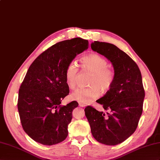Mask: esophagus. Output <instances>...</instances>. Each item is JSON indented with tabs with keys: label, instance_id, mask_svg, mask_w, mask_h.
Returning a JSON list of instances; mask_svg holds the SVG:
<instances>
[{
	"label": "esophagus",
	"instance_id": "34e87169",
	"mask_svg": "<svg viewBox=\"0 0 160 160\" xmlns=\"http://www.w3.org/2000/svg\"><path fill=\"white\" fill-rule=\"evenodd\" d=\"M79 107H85V105L84 104L79 103Z\"/></svg>",
	"mask_w": 160,
	"mask_h": 160
}]
</instances>
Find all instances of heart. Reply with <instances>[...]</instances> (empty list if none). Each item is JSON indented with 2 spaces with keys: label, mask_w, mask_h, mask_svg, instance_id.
Masks as SVG:
<instances>
[{
  "label": "heart",
  "mask_w": 160,
  "mask_h": 160,
  "mask_svg": "<svg viewBox=\"0 0 160 160\" xmlns=\"http://www.w3.org/2000/svg\"><path fill=\"white\" fill-rule=\"evenodd\" d=\"M82 68L93 72L88 88H79L71 94V98L83 104H87L98 98L100 90L106 92L110 89L114 81V74L108 68V62L103 57L96 53H92L81 58ZM79 72L75 62H70L66 69L65 76L67 83L70 88L76 86L77 78Z\"/></svg>",
  "instance_id": "b5f03b06"
}]
</instances>
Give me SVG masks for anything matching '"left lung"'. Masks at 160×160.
I'll use <instances>...</instances> for the list:
<instances>
[{"label":"left lung","mask_w":160,"mask_h":160,"mask_svg":"<svg viewBox=\"0 0 160 160\" xmlns=\"http://www.w3.org/2000/svg\"><path fill=\"white\" fill-rule=\"evenodd\" d=\"M91 48L111 62L114 81L106 94L96 100L107 112L88 106L85 116L97 141L116 145L134 133L142 115L145 90L141 72L136 62L113 44L94 41Z\"/></svg>","instance_id":"left-lung-1"}]
</instances>
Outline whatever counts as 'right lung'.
I'll return each instance as SVG.
<instances>
[{
	"label": "right lung",
	"mask_w": 160,
	"mask_h": 160,
	"mask_svg": "<svg viewBox=\"0 0 160 160\" xmlns=\"http://www.w3.org/2000/svg\"><path fill=\"white\" fill-rule=\"evenodd\" d=\"M88 45L81 38L57 42L30 66L19 89L18 108L23 129L34 141L53 145L67 137L72 111L79 104L60 105L69 93L66 69Z\"/></svg>",
	"instance_id": "1"
}]
</instances>
